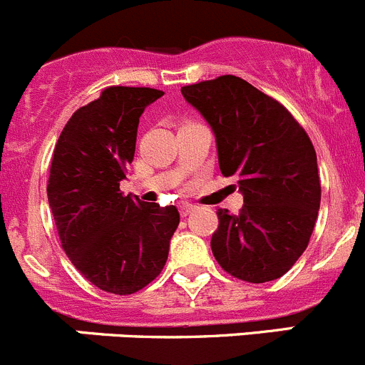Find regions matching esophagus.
<instances>
[{
	"instance_id": "1",
	"label": "esophagus",
	"mask_w": 365,
	"mask_h": 365,
	"mask_svg": "<svg viewBox=\"0 0 365 365\" xmlns=\"http://www.w3.org/2000/svg\"><path fill=\"white\" fill-rule=\"evenodd\" d=\"M192 210H194V207L190 205V203H182V205H180V214H182V216H189Z\"/></svg>"
}]
</instances>
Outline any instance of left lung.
Returning <instances> with one entry per match:
<instances>
[{
    "instance_id": "1",
    "label": "left lung",
    "mask_w": 365,
    "mask_h": 365,
    "mask_svg": "<svg viewBox=\"0 0 365 365\" xmlns=\"http://www.w3.org/2000/svg\"><path fill=\"white\" fill-rule=\"evenodd\" d=\"M216 135L223 176H234L243 209H217L210 248L227 274L247 282L284 275L306 250L321 207L317 153L281 102L236 75L182 88Z\"/></svg>"
}]
</instances>
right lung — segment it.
<instances>
[{
    "label": "right lung",
    "mask_w": 365,
    "mask_h": 365,
    "mask_svg": "<svg viewBox=\"0 0 365 365\" xmlns=\"http://www.w3.org/2000/svg\"><path fill=\"white\" fill-rule=\"evenodd\" d=\"M162 95L106 88L71 115L53 149L46 192L61 247L81 275L115 295L135 294L158 277L180 223L175 205L138 202L120 190L138 118Z\"/></svg>",
    "instance_id": "1"
}]
</instances>
